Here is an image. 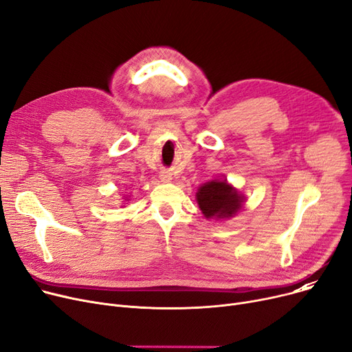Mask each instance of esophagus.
I'll return each instance as SVG.
<instances>
[{
  "mask_svg": "<svg viewBox=\"0 0 352 352\" xmlns=\"http://www.w3.org/2000/svg\"><path fill=\"white\" fill-rule=\"evenodd\" d=\"M160 178H161L162 182H170V181L173 179V177H171V174H170L168 171H162L161 175H160Z\"/></svg>",
  "mask_w": 352,
  "mask_h": 352,
  "instance_id": "34e87169",
  "label": "esophagus"
}]
</instances>
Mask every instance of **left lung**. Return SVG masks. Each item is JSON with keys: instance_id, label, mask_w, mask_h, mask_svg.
Wrapping results in <instances>:
<instances>
[{"instance_id": "8db88e82", "label": "left lung", "mask_w": 352, "mask_h": 352, "mask_svg": "<svg viewBox=\"0 0 352 352\" xmlns=\"http://www.w3.org/2000/svg\"><path fill=\"white\" fill-rule=\"evenodd\" d=\"M198 207L206 218H230L243 208L245 197L224 181L212 179L201 186L197 191Z\"/></svg>"}]
</instances>
